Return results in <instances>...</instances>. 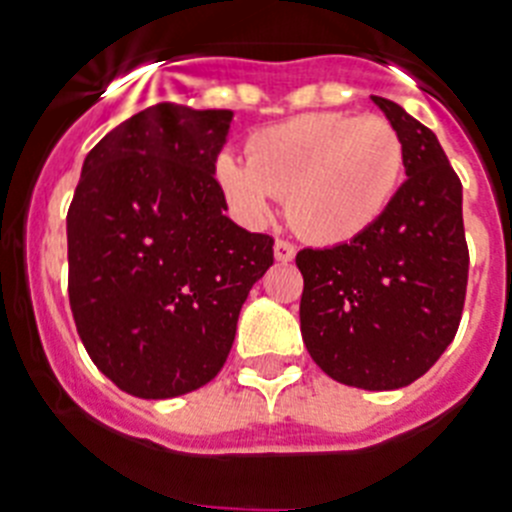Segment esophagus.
Wrapping results in <instances>:
<instances>
[{
    "label": "esophagus",
    "mask_w": 512,
    "mask_h": 512,
    "mask_svg": "<svg viewBox=\"0 0 512 512\" xmlns=\"http://www.w3.org/2000/svg\"><path fill=\"white\" fill-rule=\"evenodd\" d=\"M273 255H276L278 263H291L296 255V247L291 242H283V239H278V242L273 244Z\"/></svg>",
    "instance_id": "obj_1"
}]
</instances>
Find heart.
<instances>
[{"mask_svg":"<svg viewBox=\"0 0 512 512\" xmlns=\"http://www.w3.org/2000/svg\"><path fill=\"white\" fill-rule=\"evenodd\" d=\"M401 135L388 119L304 114L247 140V161L221 153L213 174L236 216L263 223L276 197L315 244H343L385 216L403 176Z\"/></svg>","mask_w":512,"mask_h":512,"instance_id":"b5f03b06","label":"heart"}]
</instances>
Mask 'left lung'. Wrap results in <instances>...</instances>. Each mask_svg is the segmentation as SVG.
<instances>
[{
  "mask_svg": "<svg viewBox=\"0 0 512 512\" xmlns=\"http://www.w3.org/2000/svg\"><path fill=\"white\" fill-rule=\"evenodd\" d=\"M401 135L406 182L351 242L302 249V338L317 367L364 390L406 388L448 349L468 281L463 187L435 132L372 96Z\"/></svg>",
  "mask_w": 512,
  "mask_h": 512,
  "instance_id": "obj_1",
  "label": "left lung"
}]
</instances>
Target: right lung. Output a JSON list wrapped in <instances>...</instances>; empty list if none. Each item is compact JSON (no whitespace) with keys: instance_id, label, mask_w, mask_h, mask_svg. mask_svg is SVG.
Wrapping results in <instances>:
<instances>
[{"instance_id":"right-lung-1","label":"right lung","mask_w":512,"mask_h":512,"mask_svg":"<svg viewBox=\"0 0 512 512\" xmlns=\"http://www.w3.org/2000/svg\"><path fill=\"white\" fill-rule=\"evenodd\" d=\"M234 114L156 103L85 156L67 213L70 307L119 390L161 401L221 372L273 239L236 226L213 166Z\"/></svg>"}]
</instances>
